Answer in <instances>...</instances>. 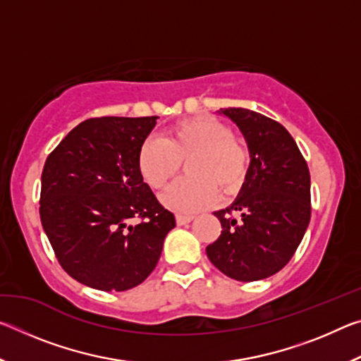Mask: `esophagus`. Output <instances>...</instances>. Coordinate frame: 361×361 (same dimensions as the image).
Listing matches in <instances>:
<instances>
[{"label":"esophagus","mask_w":361,"mask_h":361,"mask_svg":"<svg viewBox=\"0 0 361 361\" xmlns=\"http://www.w3.org/2000/svg\"><path fill=\"white\" fill-rule=\"evenodd\" d=\"M192 219H194L192 215H176V224H178V226L188 224V223H191Z\"/></svg>","instance_id":"1"}]
</instances>
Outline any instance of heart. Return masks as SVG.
<instances>
[{
    "label": "heart",
    "instance_id": "b5f03b06",
    "mask_svg": "<svg viewBox=\"0 0 361 361\" xmlns=\"http://www.w3.org/2000/svg\"><path fill=\"white\" fill-rule=\"evenodd\" d=\"M185 161L188 176L172 183L161 202L180 215H191L215 202L218 191H240L250 170V151L224 122L194 116L170 126L164 140H145L137 156L140 175L152 189L166 185Z\"/></svg>",
    "mask_w": 361,
    "mask_h": 361
}]
</instances>
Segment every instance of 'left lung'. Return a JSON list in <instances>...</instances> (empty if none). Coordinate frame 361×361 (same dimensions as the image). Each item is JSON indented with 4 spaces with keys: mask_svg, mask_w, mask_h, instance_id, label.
Returning <instances> with one entry per match:
<instances>
[{
    "mask_svg": "<svg viewBox=\"0 0 361 361\" xmlns=\"http://www.w3.org/2000/svg\"><path fill=\"white\" fill-rule=\"evenodd\" d=\"M218 113L242 132L250 170L234 202L215 212L221 235L205 252L224 276L255 282L283 269L301 243L310 221V173L296 142L277 121L245 108Z\"/></svg>",
    "mask_w": 361,
    "mask_h": 361,
    "instance_id": "left-lung-1",
    "label": "left lung"
}]
</instances>
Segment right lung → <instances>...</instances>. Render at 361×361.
I'll list each match as a JSON object with an SVG mask.
<instances>
[{
    "label": "right lung",
    "mask_w": 361,
    "mask_h": 361,
    "mask_svg": "<svg viewBox=\"0 0 361 361\" xmlns=\"http://www.w3.org/2000/svg\"><path fill=\"white\" fill-rule=\"evenodd\" d=\"M157 116L81 122L46 159L39 216L66 274L102 291H126L154 271L175 228L140 175L137 156ZM132 217H142L129 225Z\"/></svg>",
    "instance_id": "add662e5"
}]
</instances>
